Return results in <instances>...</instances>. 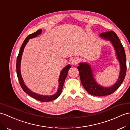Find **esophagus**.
<instances>
[{
    "mask_svg": "<svg viewBox=\"0 0 130 130\" xmlns=\"http://www.w3.org/2000/svg\"><path fill=\"white\" fill-rule=\"evenodd\" d=\"M79 62V59L78 58H73L72 59V64L74 66L77 65Z\"/></svg>",
    "mask_w": 130,
    "mask_h": 130,
    "instance_id": "34e87169",
    "label": "esophagus"
}]
</instances>
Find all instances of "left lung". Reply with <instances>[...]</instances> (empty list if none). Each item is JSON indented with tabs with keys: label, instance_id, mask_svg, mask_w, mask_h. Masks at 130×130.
I'll use <instances>...</instances> for the list:
<instances>
[{
	"label": "left lung",
	"instance_id": "left-lung-1",
	"mask_svg": "<svg viewBox=\"0 0 130 130\" xmlns=\"http://www.w3.org/2000/svg\"><path fill=\"white\" fill-rule=\"evenodd\" d=\"M103 40L109 41L115 51L117 59L120 63V73L118 80L112 86L103 87L98 84L94 77L91 66L85 62L79 63L77 68L79 72L81 83L84 89L89 94L102 96L111 94L118 89L124 80L126 73V59L125 52L122 43L115 32L112 31L99 35Z\"/></svg>",
	"mask_w": 130,
	"mask_h": 130
}]
</instances>
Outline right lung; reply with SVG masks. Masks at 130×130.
<instances>
[{"label":"right lung","instance_id":"obj_1","mask_svg":"<svg viewBox=\"0 0 130 130\" xmlns=\"http://www.w3.org/2000/svg\"><path fill=\"white\" fill-rule=\"evenodd\" d=\"M41 32H42V30L40 29V30H37L36 32L29 35L26 38V39L24 40L23 45H22L21 48L20 49L19 53V55L17 58V73L18 78L19 81L20 86L21 87L22 89H23V90L25 93H26L28 95H29L30 96L34 98V99H35L37 100H39L40 102H50V101L54 100L56 99L57 98H58L60 95V94H61L62 92V88L63 87V85H64L65 79L68 74V72L69 71V69L71 67V66L70 64H68L67 66H66L64 68H63L62 70L61 71L59 77V79H58V82H59L58 88L57 91V92L55 94L52 95H40V94L34 93L33 91H31L29 88H28V87L24 83L23 79L22 78V76L21 74L20 66H21V61L22 55H23L25 47L27 43L28 40L30 39H33V38L37 37L38 35H40Z\"/></svg>","mask_w":130,"mask_h":130}]
</instances>
